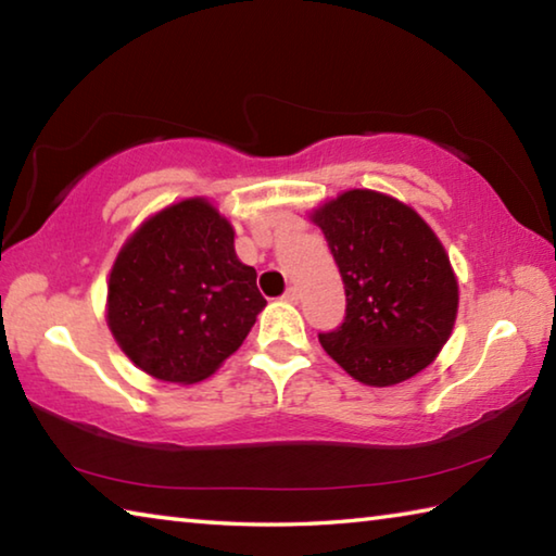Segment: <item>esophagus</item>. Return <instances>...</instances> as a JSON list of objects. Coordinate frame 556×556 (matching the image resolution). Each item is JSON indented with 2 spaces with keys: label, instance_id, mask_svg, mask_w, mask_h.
<instances>
[{
  "label": "esophagus",
  "instance_id": "obj_1",
  "mask_svg": "<svg viewBox=\"0 0 556 556\" xmlns=\"http://www.w3.org/2000/svg\"><path fill=\"white\" fill-rule=\"evenodd\" d=\"M285 301H289V304H299V299H301V294H299V289L296 287H289L287 291H285V296H281Z\"/></svg>",
  "mask_w": 556,
  "mask_h": 556
}]
</instances>
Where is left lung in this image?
I'll return each instance as SVG.
<instances>
[{
	"label": "left lung",
	"instance_id": "8db88e82",
	"mask_svg": "<svg viewBox=\"0 0 556 556\" xmlns=\"http://www.w3.org/2000/svg\"><path fill=\"white\" fill-rule=\"evenodd\" d=\"M331 248L345 318L318 333L357 382L390 388L434 363L454 331L458 279L444 244L407 203L351 188L308 213Z\"/></svg>",
	"mask_w": 556,
	"mask_h": 556
}]
</instances>
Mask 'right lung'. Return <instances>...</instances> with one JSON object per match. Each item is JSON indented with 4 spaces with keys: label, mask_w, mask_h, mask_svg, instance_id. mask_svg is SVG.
I'll list each match as a JSON object with an SVG mask.
<instances>
[{
    "label": "right lung",
    "mask_w": 556,
    "mask_h": 556,
    "mask_svg": "<svg viewBox=\"0 0 556 556\" xmlns=\"http://www.w3.org/2000/svg\"><path fill=\"white\" fill-rule=\"evenodd\" d=\"M265 306L255 267L235 255L230 220L195 195L154 213L122 244L105 318L139 370L193 384L238 351Z\"/></svg>",
    "instance_id": "add662e5"
}]
</instances>
